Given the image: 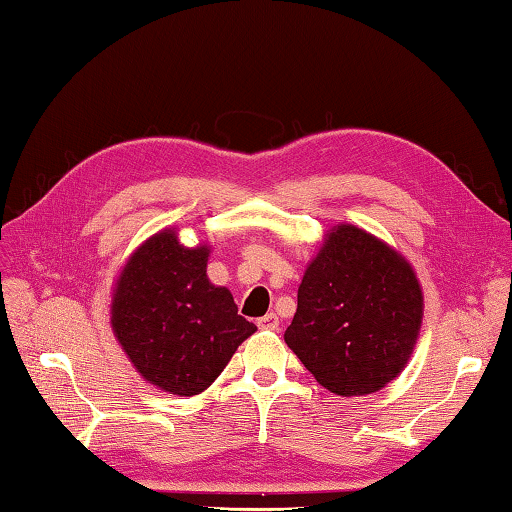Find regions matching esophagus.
<instances>
[{
	"label": "esophagus",
	"mask_w": 512,
	"mask_h": 512,
	"mask_svg": "<svg viewBox=\"0 0 512 512\" xmlns=\"http://www.w3.org/2000/svg\"><path fill=\"white\" fill-rule=\"evenodd\" d=\"M256 325H258L260 329H265V331H276V329H278V325H280V322H278V316L274 314V311H269L267 316L258 318Z\"/></svg>",
	"instance_id": "esophagus-1"
}]
</instances>
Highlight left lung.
<instances>
[{
	"label": "left lung",
	"instance_id": "8db88e82",
	"mask_svg": "<svg viewBox=\"0 0 512 512\" xmlns=\"http://www.w3.org/2000/svg\"><path fill=\"white\" fill-rule=\"evenodd\" d=\"M422 316V287L404 256L356 225H338L302 276L285 342L322 387L351 398L406 367Z\"/></svg>",
	"mask_w": 512,
	"mask_h": 512
}]
</instances>
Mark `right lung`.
<instances>
[{"mask_svg": "<svg viewBox=\"0 0 512 512\" xmlns=\"http://www.w3.org/2000/svg\"><path fill=\"white\" fill-rule=\"evenodd\" d=\"M210 247H185L174 229L134 252L112 294V331L145 380L174 395L205 391L256 331L229 289L207 278Z\"/></svg>", "mask_w": 512, "mask_h": 512, "instance_id": "right-lung-1", "label": "right lung"}]
</instances>
